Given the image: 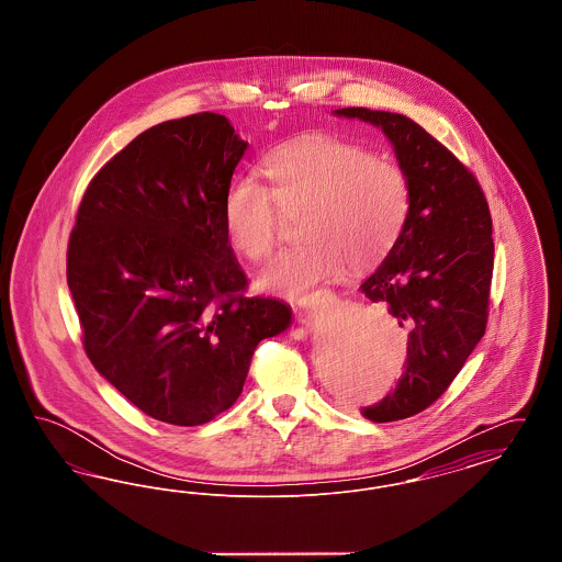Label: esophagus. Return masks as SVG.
<instances>
[{
    "mask_svg": "<svg viewBox=\"0 0 562 562\" xmlns=\"http://www.w3.org/2000/svg\"><path fill=\"white\" fill-rule=\"evenodd\" d=\"M312 301H314V299H312V296H303V299H299V303H296V307H299V310H307V307H310V305H312Z\"/></svg>",
    "mask_w": 562,
    "mask_h": 562,
    "instance_id": "34e87169",
    "label": "esophagus"
}]
</instances>
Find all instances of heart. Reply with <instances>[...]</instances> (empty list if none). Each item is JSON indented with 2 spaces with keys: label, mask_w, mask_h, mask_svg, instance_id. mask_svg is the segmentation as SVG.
<instances>
[{
  "label": "heart",
  "mask_w": 562,
  "mask_h": 562,
  "mask_svg": "<svg viewBox=\"0 0 562 562\" xmlns=\"http://www.w3.org/2000/svg\"><path fill=\"white\" fill-rule=\"evenodd\" d=\"M271 189L252 177L229 183L223 202L232 246L250 261L266 259L280 232V213H301L303 246L276 257L259 276L271 293H307L344 266L371 268L401 234L408 179L396 161L373 158L356 143L312 134L271 151Z\"/></svg>",
  "instance_id": "1"
}]
</instances>
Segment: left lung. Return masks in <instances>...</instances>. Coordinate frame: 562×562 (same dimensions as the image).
Listing matches in <instances>:
<instances>
[{
	"instance_id": "left-lung-1",
	"label": "left lung",
	"mask_w": 562,
	"mask_h": 562,
	"mask_svg": "<svg viewBox=\"0 0 562 562\" xmlns=\"http://www.w3.org/2000/svg\"><path fill=\"white\" fill-rule=\"evenodd\" d=\"M394 147L408 179V213L381 266L360 284L408 328L406 367L394 392L362 408L374 424L413 417L438 401L479 346L488 316L493 227L474 175L401 113L346 108Z\"/></svg>"
}]
</instances>
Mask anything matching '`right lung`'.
Instances as JSON below:
<instances>
[{"instance_id":"add662e5","label":"right lung","mask_w":562,"mask_h":562,"mask_svg":"<svg viewBox=\"0 0 562 562\" xmlns=\"http://www.w3.org/2000/svg\"><path fill=\"white\" fill-rule=\"evenodd\" d=\"M248 143L225 115L138 134L92 179L67 284L94 369L145 415L202 426L238 401L257 346L284 333V301L241 296L223 202Z\"/></svg>"}]
</instances>
